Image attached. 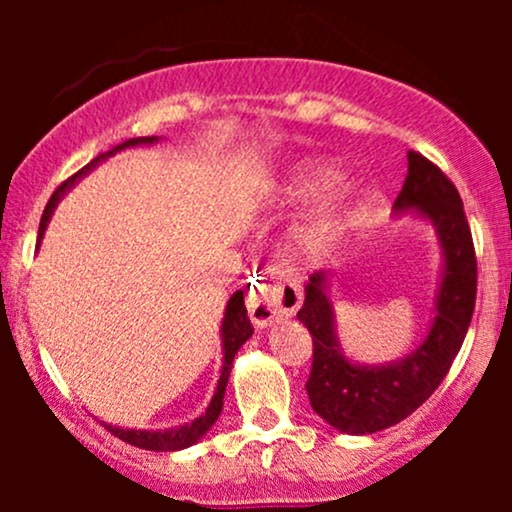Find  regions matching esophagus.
I'll return each mask as SVG.
<instances>
[{"instance_id":"1","label":"esophagus","mask_w":512,"mask_h":512,"mask_svg":"<svg viewBox=\"0 0 512 512\" xmlns=\"http://www.w3.org/2000/svg\"><path fill=\"white\" fill-rule=\"evenodd\" d=\"M298 305H301V293L289 284L267 286V289L255 291L248 298L250 320L257 327H267L272 322L281 320V317L293 315L298 310Z\"/></svg>"}]
</instances>
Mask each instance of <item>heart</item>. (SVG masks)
Instances as JSON below:
<instances>
[{"label": "heart", "mask_w": 512, "mask_h": 512, "mask_svg": "<svg viewBox=\"0 0 512 512\" xmlns=\"http://www.w3.org/2000/svg\"><path fill=\"white\" fill-rule=\"evenodd\" d=\"M317 191L321 195L316 194ZM315 202L293 228V252L308 264L332 260L349 238L356 221L358 187L356 182L339 178V168L327 158H303L281 182L279 197L286 204Z\"/></svg>", "instance_id": "obj_1"}]
</instances>
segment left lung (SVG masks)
<instances>
[{
	"label": "left lung",
	"mask_w": 512,
	"mask_h": 512,
	"mask_svg": "<svg viewBox=\"0 0 512 512\" xmlns=\"http://www.w3.org/2000/svg\"><path fill=\"white\" fill-rule=\"evenodd\" d=\"M407 161V180L392 211L395 216L414 211L431 223L443 255L436 317L421 344L380 366L349 361L339 344L327 272L310 276L298 310V320L313 337V370L305 383L310 407L349 436L399 424L436 392L460 351L477 301V257L460 192L428 158L409 151Z\"/></svg>",
	"instance_id": "obj_1"
}]
</instances>
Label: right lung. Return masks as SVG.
Segmentation results:
<instances>
[{
    "label": "right lung",
    "instance_id": "obj_1",
    "mask_svg": "<svg viewBox=\"0 0 512 512\" xmlns=\"http://www.w3.org/2000/svg\"><path fill=\"white\" fill-rule=\"evenodd\" d=\"M158 137H137V139H127V142L117 144L115 149L105 151V154L93 158L88 166H84L79 173H74L72 178L64 180L60 187L55 190V195L50 197L48 207L43 211V219H40V228H38V245L40 240L45 236V228L52 219V211H55L60 199L67 195L69 190L79 182L84 175L91 173L98 163H103L105 158L115 156L117 151L122 149H132V146H142V144H156ZM252 337V325H250V317L248 310H245V301H243V291H236L226 303V313H223V322H221V346H223V366H221V375H219V383H216L214 397H211L207 411H204L199 419L192 421V424L178 426V428H166V431H144V428H120V426H110L103 424L108 428L113 436H117L125 443L134 445V448H142V450H156V452H173V450H185L190 445H195L197 440H202L204 433L209 431L211 426L216 424L219 419L221 409H223V395H226V385H228V375H231V366H233V358H236L238 349L243 346L248 339Z\"/></svg>",
    "mask_w": 512,
    "mask_h": 512
}]
</instances>
